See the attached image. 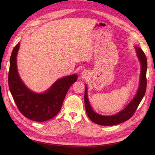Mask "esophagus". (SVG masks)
Segmentation results:
<instances>
[{
    "label": "esophagus",
    "mask_w": 155,
    "mask_h": 155,
    "mask_svg": "<svg viewBox=\"0 0 155 155\" xmlns=\"http://www.w3.org/2000/svg\"><path fill=\"white\" fill-rule=\"evenodd\" d=\"M85 72H85V71H83V72H82V73H83V74L84 75V76H85V75L86 74H85Z\"/></svg>",
    "instance_id": "34e87169"
}]
</instances>
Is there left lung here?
Segmentation results:
<instances>
[{
    "label": "left lung",
    "instance_id": "obj_1",
    "mask_svg": "<svg viewBox=\"0 0 155 155\" xmlns=\"http://www.w3.org/2000/svg\"><path fill=\"white\" fill-rule=\"evenodd\" d=\"M135 48L137 50V54L140 60V62L141 63V73H140L141 74H140L139 88L134 97L125 107L124 109L121 110L118 113L112 116H102L96 113L92 110L90 103H89L87 96V87L86 86L85 96H84L85 109L88 118L95 124L100 125L109 126L119 124L128 120L134 114L140 103L141 102L142 98L143 97L147 87V58L142 50L140 47L136 46Z\"/></svg>",
    "mask_w": 155,
    "mask_h": 155
}]
</instances>
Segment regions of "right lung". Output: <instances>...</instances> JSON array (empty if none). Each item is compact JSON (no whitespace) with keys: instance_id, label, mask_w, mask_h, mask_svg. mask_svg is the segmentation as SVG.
Returning a JSON list of instances; mask_svg holds the SVG:
<instances>
[{"instance_id":"right-lung-1","label":"right lung","mask_w":155,"mask_h":155,"mask_svg":"<svg viewBox=\"0 0 155 155\" xmlns=\"http://www.w3.org/2000/svg\"><path fill=\"white\" fill-rule=\"evenodd\" d=\"M20 43L14 47L10 57L8 85L17 107L27 118L35 121H45L58 114L64 99L78 76L73 74L61 78L43 94L32 92L28 88L18 74L17 55Z\"/></svg>"}]
</instances>
